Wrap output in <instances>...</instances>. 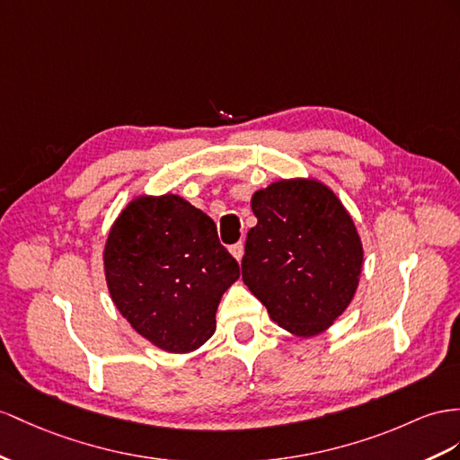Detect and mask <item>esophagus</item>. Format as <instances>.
<instances>
[{
    "label": "esophagus",
    "instance_id": "obj_1",
    "mask_svg": "<svg viewBox=\"0 0 460 460\" xmlns=\"http://www.w3.org/2000/svg\"><path fill=\"white\" fill-rule=\"evenodd\" d=\"M229 252L241 262V258H243V254H244V244H243V243H234V244L231 246V249H229Z\"/></svg>",
    "mask_w": 460,
    "mask_h": 460
}]
</instances>
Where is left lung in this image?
<instances>
[{
	"label": "left lung",
	"instance_id": "left-lung-1",
	"mask_svg": "<svg viewBox=\"0 0 460 460\" xmlns=\"http://www.w3.org/2000/svg\"><path fill=\"white\" fill-rule=\"evenodd\" d=\"M251 208L258 223L246 234L243 281L288 332H324L359 284L363 246L356 223L314 179L272 182L252 194Z\"/></svg>",
	"mask_w": 460,
	"mask_h": 460
}]
</instances>
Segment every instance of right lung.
<instances>
[{"label": "right lung", "instance_id": "right-lung-1", "mask_svg": "<svg viewBox=\"0 0 460 460\" xmlns=\"http://www.w3.org/2000/svg\"><path fill=\"white\" fill-rule=\"evenodd\" d=\"M102 261L116 309L171 353L208 342L221 296L239 278L216 223L176 194L134 198L111 227Z\"/></svg>", "mask_w": 460, "mask_h": 460}]
</instances>
